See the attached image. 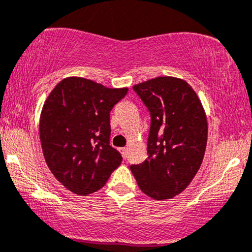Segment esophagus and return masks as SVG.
<instances>
[{"instance_id":"esophagus-1","label":"esophagus","mask_w":252,"mask_h":252,"mask_svg":"<svg viewBox=\"0 0 252 252\" xmlns=\"http://www.w3.org/2000/svg\"><path fill=\"white\" fill-rule=\"evenodd\" d=\"M120 150H121V154H123V157L124 158H127V154H128V149L123 148V149H120Z\"/></svg>"}]
</instances>
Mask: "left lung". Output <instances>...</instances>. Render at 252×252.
<instances>
[{
	"label": "left lung",
	"instance_id": "obj_1",
	"mask_svg": "<svg viewBox=\"0 0 252 252\" xmlns=\"http://www.w3.org/2000/svg\"><path fill=\"white\" fill-rule=\"evenodd\" d=\"M133 90L151 115L148 159L131 165L143 193L166 200L182 193L201 166L207 119L196 93L186 81L157 77Z\"/></svg>",
	"mask_w": 252,
	"mask_h": 252
}]
</instances>
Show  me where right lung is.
<instances>
[{"label":"right lung","mask_w":252,"mask_h":252,"mask_svg":"<svg viewBox=\"0 0 252 252\" xmlns=\"http://www.w3.org/2000/svg\"><path fill=\"white\" fill-rule=\"evenodd\" d=\"M127 92L67 77L45 101L39 124L42 154L51 172L72 193L98 190L121 164L120 152L109 144V113Z\"/></svg>","instance_id":"obj_1"}]
</instances>
